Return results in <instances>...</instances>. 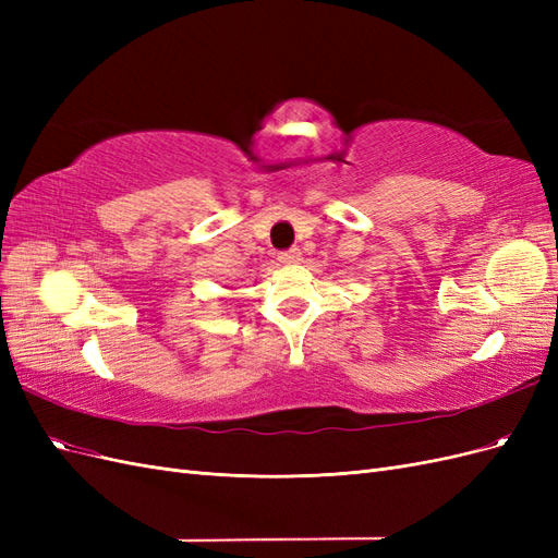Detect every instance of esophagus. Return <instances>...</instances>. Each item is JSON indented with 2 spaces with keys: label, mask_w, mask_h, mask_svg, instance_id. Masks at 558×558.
<instances>
[{
  "label": "esophagus",
  "mask_w": 558,
  "mask_h": 558,
  "mask_svg": "<svg viewBox=\"0 0 558 558\" xmlns=\"http://www.w3.org/2000/svg\"><path fill=\"white\" fill-rule=\"evenodd\" d=\"M279 260H281L283 265H295V263H300V248L279 251Z\"/></svg>",
  "instance_id": "esophagus-1"
}]
</instances>
